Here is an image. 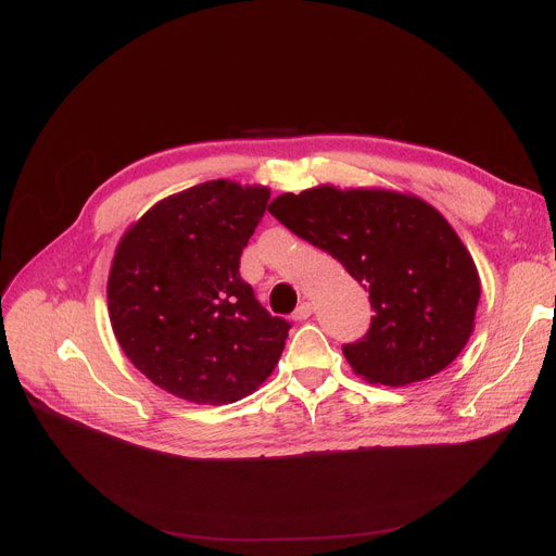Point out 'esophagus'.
Returning <instances> with one entry per match:
<instances>
[{
	"instance_id": "1",
	"label": "esophagus",
	"mask_w": 556,
	"mask_h": 556,
	"mask_svg": "<svg viewBox=\"0 0 556 556\" xmlns=\"http://www.w3.org/2000/svg\"><path fill=\"white\" fill-rule=\"evenodd\" d=\"M313 313V306L311 302H302L295 311H293V319H298V323H304V319H308Z\"/></svg>"
}]
</instances>
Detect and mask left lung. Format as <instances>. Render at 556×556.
I'll return each instance as SVG.
<instances>
[{"mask_svg":"<svg viewBox=\"0 0 556 556\" xmlns=\"http://www.w3.org/2000/svg\"><path fill=\"white\" fill-rule=\"evenodd\" d=\"M268 212L369 290V331L342 344L365 381H426L469 342L480 277L455 229L428 202L383 189L317 187L275 198Z\"/></svg>","mask_w":556,"mask_h":556,"instance_id":"obj_1","label":"left lung"}]
</instances>
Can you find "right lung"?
Segmentation results:
<instances>
[{"instance_id":"right-lung-1","label":"right lung","mask_w":556,"mask_h":556,"mask_svg":"<svg viewBox=\"0 0 556 556\" xmlns=\"http://www.w3.org/2000/svg\"><path fill=\"white\" fill-rule=\"evenodd\" d=\"M266 187L195 185L157 202L116 248L110 323L124 354L157 388L223 405L273 374L290 325L241 279V252L268 207Z\"/></svg>"}]
</instances>
